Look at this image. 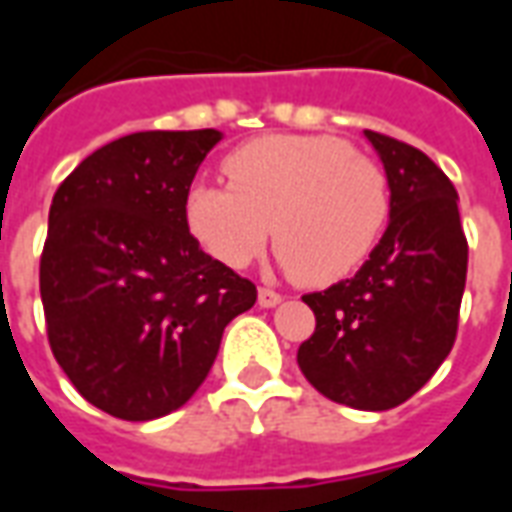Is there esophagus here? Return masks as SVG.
I'll return each instance as SVG.
<instances>
[{"label":"esophagus","mask_w":512,"mask_h":512,"mask_svg":"<svg viewBox=\"0 0 512 512\" xmlns=\"http://www.w3.org/2000/svg\"><path fill=\"white\" fill-rule=\"evenodd\" d=\"M279 301H282V293H277V290H271V288L257 290V304H260V307H277Z\"/></svg>","instance_id":"esophagus-1"}]
</instances>
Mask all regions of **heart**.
Returning a JSON list of instances; mask_svg holds the SVG:
<instances>
[{"label":"heart","mask_w":512,"mask_h":512,"mask_svg":"<svg viewBox=\"0 0 512 512\" xmlns=\"http://www.w3.org/2000/svg\"><path fill=\"white\" fill-rule=\"evenodd\" d=\"M227 183H194L189 233L224 266L244 268L274 244L293 277L323 288L351 277L392 213L389 178L340 136H260L224 158Z\"/></svg>","instance_id":"heart-1"}]
</instances>
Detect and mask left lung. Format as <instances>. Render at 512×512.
<instances>
[{"mask_svg":"<svg viewBox=\"0 0 512 512\" xmlns=\"http://www.w3.org/2000/svg\"><path fill=\"white\" fill-rule=\"evenodd\" d=\"M365 136L389 178V227L354 277L304 296L315 332L296 359L334 403L386 411L428 384L452 351L469 244L450 178L417 147Z\"/></svg>","mask_w":512,"mask_h":512,"instance_id":"left-lung-1","label":"left lung"}]
</instances>
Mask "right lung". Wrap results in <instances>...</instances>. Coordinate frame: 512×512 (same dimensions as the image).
Instances as JSON below:
<instances>
[{"mask_svg":"<svg viewBox=\"0 0 512 512\" xmlns=\"http://www.w3.org/2000/svg\"><path fill=\"white\" fill-rule=\"evenodd\" d=\"M222 139L139 131L98 147L51 200L40 299L51 354L79 395L128 422L189 400L255 282L200 249L183 200Z\"/></svg>","mask_w":512,"mask_h":512,"instance_id":"right-lung-1","label":"right lung"}]
</instances>
